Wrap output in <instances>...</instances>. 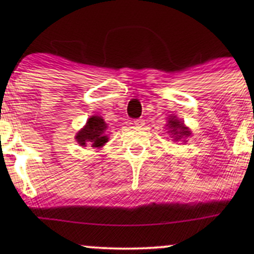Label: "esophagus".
Returning <instances> with one entry per match:
<instances>
[{
    "mask_svg": "<svg viewBox=\"0 0 254 254\" xmlns=\"http://www.w3.org/2000/svg\"><path fill=\"white\" fill-rule=\"evenodd\" d=\"M134 124L136 125V127H143V125H145V120H143V119H136L134 122Z\"/></svg>",
    "mask_w": 254,
    "mask_h": 254,
    "instance_id": "34e87169",
    "label": "esophagus"
}]
</instances>
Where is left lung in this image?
<instances>
[{
    "instance_id": "left-lung-1",
    "label": "left lung",
    "mask_w": 254,
    "mask_h": 254,
    "mask_svg": "<svg viewBox=\"0 0 254 254\" xmlns=\"http://www.w3.org/2000/svg\"><path fill=\"white\" fill-rule=\"evenodd\" d=\"M168 132L172 134V137H175V141H186L187 137H189L191 135V131L188 129V127L184 125L183 122L177 119L176 117H170L168 118Z\"/></svg>"
}]
</instances>
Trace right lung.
<instances>
[{"label": "right lung", "instance_id": "right-lung-1", "mask_svg": "<svg viewBox=\"0 0 254 254\" xmlns=\"http://www.w3.org/2000/svg\"><path fill=\"white\" fill-rule=\"evenodd\" d=\"M107 129V124L102 117L93 115L87 120L86 125L76 135V140L79 146L91 145L92 147H102L106 142H108V136L104 135Z\"/></svg>", "mask_w": 254, "mask_h": 254}]
</instances>
